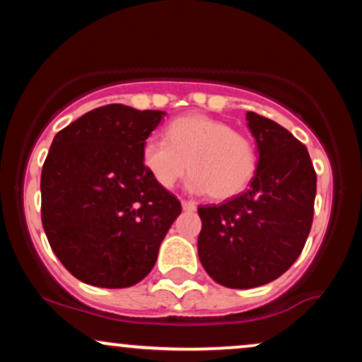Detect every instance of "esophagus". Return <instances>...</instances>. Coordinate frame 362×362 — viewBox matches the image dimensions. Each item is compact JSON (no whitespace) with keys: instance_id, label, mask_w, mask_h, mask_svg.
<instances>
[{"instance_id":"obj_1","label":"esophagus","mask_w":362,"mask_h":362,"mask_svg":"<svg viewBox=\"0 0 362 362\" xmlns=\"http://www.w3.org/2000/svg\"><path fill=\"white\" fill-rule=\"evenodd\" d=\"M182 207H184V211H195V204L192 201H182Z\"/></svg>"}]
</instances>
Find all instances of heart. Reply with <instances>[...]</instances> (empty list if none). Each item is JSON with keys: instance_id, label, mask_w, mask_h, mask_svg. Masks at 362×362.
<instances>
[{"instance_id": "b5f03b06", "label": "heart", "mask_w": 362, "mask_h": 362, "mask_svg": "<svg viewBox=\"0 0 362 362\" xmlns=\"http://www.w3.org/2000/svg\"><path fill=\"white\" fill-rule=\"evenodd\" d=\"M165 138H148L141 149L144 168L163 189H172L190 170V192L226 201L245 192L255 177V143L224 120L184 115L168 124Z\"/></svg>"}]
</instances>
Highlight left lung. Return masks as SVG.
<instances>
[{"mask_svg": "<svg viewBox=\"0 0 362 362\" xmlns=\"http://www.w3.org/2000/svg\"><path fill=\"white\" fill-rule=\"evenodd\" d=\"M247 126L259 153L250 189L221 206L197 209L199 260L218 284L231 289L259 288L294 264L310 235L317 194L306 146L255 112H247Z\"/></svg>", "mask_w": 362, "mask_h": 362, "instance_id": "1", "label": "left lung"}]
</instances>
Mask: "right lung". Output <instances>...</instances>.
Masks as SVG:
<instances>
[{"label":"right lung","instance_id":"obj_1","mask_svg":"<svg viewBox=\"0 0 362 362\" xmlns=\"http://www.w3.org/2000/svg\"><path fill=\"white\" fill-rule=\"evenodd\" d=\"M161 110L98 107L54 136L40 177L44 231L61 264L98 288L151 272L182 206L141 160Z\"/></svg>","mask_w":362,"mask_h":362}]
</instances>
